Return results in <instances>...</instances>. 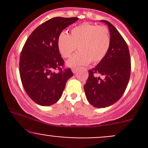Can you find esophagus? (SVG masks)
Instances as JSON below:
<instances>
[{"label":"esophagus","instance_id":"1","mask_svg":"<svg viewBox=\"0 0 148 148\" xmlns=\"http://www.w3.org/2000/svg\"><path fill=\"white\" fill-rule=\"evenodd\" d=\"M72 72L74 73V74H76V73L77 72V68H72Z\"/></svg>","mask_w":148,"mask_h":148}]
</instances>
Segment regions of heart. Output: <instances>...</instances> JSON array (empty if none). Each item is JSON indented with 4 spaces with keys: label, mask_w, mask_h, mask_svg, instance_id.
<instances>
[{
    "label": "heart",
    "mask_w": 148,
    "mask_h": 148,
    "mask_svg": "<svg viewBox=\"0 0 148 148\" xmlns=\"http://www.w3.org/2000/svg\"><path fill=\"white\" fill-rule=\"evenodd\" d=\"M57 45L59 52L64 58H69L78 46L79 51L67 63L70 66L86 65L91 61L97 64L108 53L111 35L107 26L84 23L73 28L70 35L64 31L61 33Z\"/></svg>",
    "instance_id": "obj_1"
}]
</instances>
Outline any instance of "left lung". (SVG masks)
I'll list each match as a JSON object with an SVG mask.
<instances>
[{
    "label": "left lung",
    "instance_id": "left-lung-1",
    "mask_svg": "<svg viewBox=\"0 0 148 148\" xmlns=\"http://www.w3.org/2000/svg\"><path fill=\"white\" fill-rule=\"evenodd\" d=\"M108 25L111 45L104 59L95 68L89 70V77L84 89L88 102L98 108L109 107L123 95L131 71V61L126 41L112 23ZM97 75H102L101 79Z\"/></svg>",
    "mask_w": 148,
    "mask_h": 148
}]
</instances>
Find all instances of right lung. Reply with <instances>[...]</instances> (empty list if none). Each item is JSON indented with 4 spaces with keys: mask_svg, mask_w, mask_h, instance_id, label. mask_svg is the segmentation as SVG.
Here are the masks:
<instances>
[{
    "mask_svg": "<svg viewBox=\"0 0 148 148\" xmlns=\"http://www.w3.org/2000/svg\"><path fill=\"white\" fill-rule=\"evenodd\" d=\"M78 18L55 17L38 26L28 36L20 56L19 71L22 84L36 104L49 106L62 97L67 80L73 74L64 68L57 40L64 28Z\"/></svg>",
    "mask_w": 148,
    "mask_h": 148,
    "instance_id": "1",
    "label": "right lung"
}]
</instances>
